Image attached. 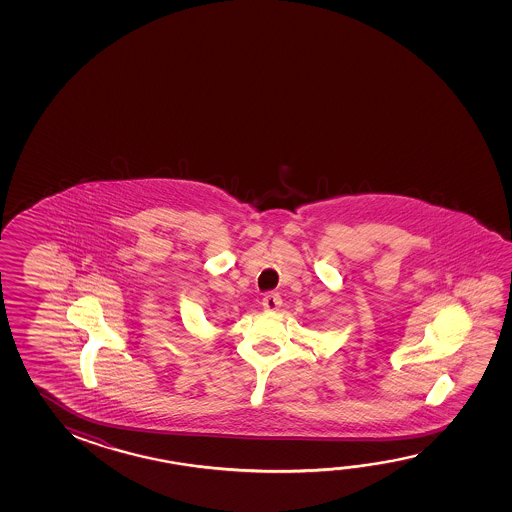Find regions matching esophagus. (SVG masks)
Returning <instances> with one entry per match:
<instances>
[{
    "label": "esophagus",
    "mask_w": 512,
    "mask_h": 512,
    "mask_svg": "<svg viewBox=\"0 0 512 512\" xmlns=\"http://www.w3.org/2000/svg\"><path fill=\"white\" fill-rule=\"evenodd\" d=\"M280 305H282V300H280L277 293H268L262 298V307L268 312H275Z\"/></svg>",
    "instance_id": "esophagus-1"
}]
</instances>
